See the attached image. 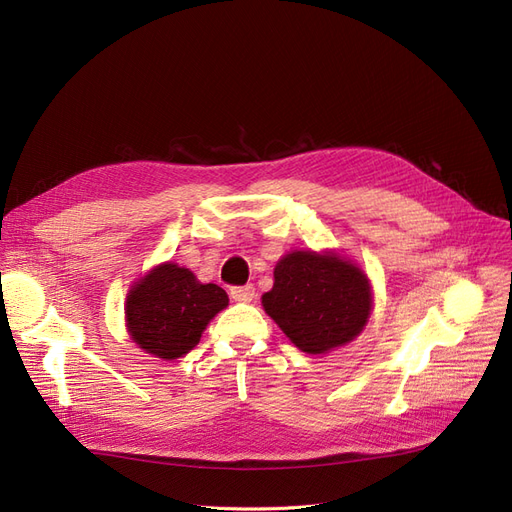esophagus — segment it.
<instances>
[{
    "mask_svg": "<svg viewBox=\"0 0 512 512\" xmlns=\"http://www.w3.org/2000/svg\"><path fill=\"white\" fill-rule=\"evenodd\" d=\"M234 301H240V304H249V301L255 299V287L253 285H246V287H234L230 291Z\"/></svg>",
    "mask_w": 512,
    "mask_h": 512,
    "instance_id": "34e87169",
    "label": "esophagus"
}]
</instances>
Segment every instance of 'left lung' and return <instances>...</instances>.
<instances>
[{
  "mask_svg": "<svg viewBox=\"0 0 512 512\" xmlns=\"http://www.w3.org/2000/svg\"><path fill=\"white\" fill-rule=\"evenodd\" d=\"M266 314L306 354H327L363 333L373 312L371 280L333 249L289 251L261 295Z\"/></svg>",
  "mask_w": 512,
  "mask_h": 512,
  "instance_id": "left-lung-1",
  "label": "left lung"
}]
</instances>
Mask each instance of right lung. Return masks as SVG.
Wrapping results in <instances>:
<instances>
[{"label": "right lung", "mask_w": 512, "mask_h": 512, "mask_svg": "<svg viewBox=\"0 0 512 512\" xmlns=\"http://www.w3.org/2000/svg\"><path fill=\"white\" fill-rule=\"evenodd\" d=\"M227 304L221 287L204 285L192 270L164 261L126 293V331L143 352L175 361L198 346L208 323Z\"/></svg>", "instance_id": "add662e5"}]
</instances>
